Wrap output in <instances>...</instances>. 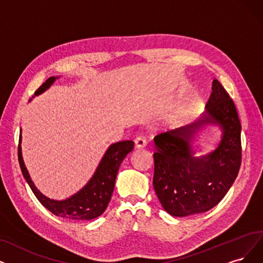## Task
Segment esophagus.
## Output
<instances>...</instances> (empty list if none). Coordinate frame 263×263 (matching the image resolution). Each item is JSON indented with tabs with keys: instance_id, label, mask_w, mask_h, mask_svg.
Returning <instances> with one entry per match:
<instances>
[{
	"instance_id": "1",
	"label": "esophagus",
	"mask_w": 263,
	"mask_h": 263,
	"mask_svg": "<svg viewBox=\"0 0 263 263\" xmlns=\"http://www.w3.org/2000/svg\"><path fill=\"white\" fill-rule=\"evenodd\" d=\"M135 145H136V148H138V149L145 148L146 140H145L143 136H138V137L135 139Z\"/></svg>"
}]
</instances>
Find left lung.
<instances>
[{"instance_id": "left-lung-1", "label": "left lung", "mask_w": 263, "mask_h": 263, "mask_svg": "<svg viewBox=\"0 0 263 263\" xmlns=\"http://www.w3.org/2000/svg\"><path fill=\"white\" fill-rule=\"evenodd\" d=\"M204 113L193 123L154 138L153 186L165 211L175 217L205 213L224 197L241 162V126L233 100L218 80L213 81ZM218 125L216 148L197 157L193 143L204 127Z\"/></svg>"}]
</instances>
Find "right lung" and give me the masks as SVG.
I'll return each instance as SVG.
<instances>
[{
  "label": "right lung",
  "instance_id": "right-lung-1",
  "mask_svg": "<svg viewBox=\"0 0 263 263\" xmlns=\"http://www.w3.org/2000/svg\"><path fill=\"white\" fill-rule=\"evenodd\" d=\"M60 77H50L34 93L39 96L47 90L54 82ZM31 101V99L29 100ZM22 130L19 136L18 145V161L20 170L31 190L34 193L40 203L47 208L50 213L58 217L69 220H91L99 217L106 211L111 199L115 179L119 168L123 160L134 149V142L132 140H125L112 143L103 154L100 163L98 164L95 173L91 176L88 182L77 193L65 199H52L41 193L40 190L31 179L30 174L25 165L22 152Z\"/></svg>",
  "mask_w": 263,
  "mask_h": 263
}]
</instances>
